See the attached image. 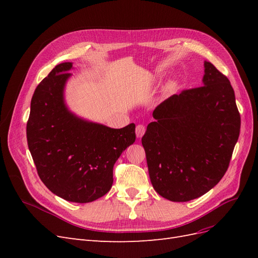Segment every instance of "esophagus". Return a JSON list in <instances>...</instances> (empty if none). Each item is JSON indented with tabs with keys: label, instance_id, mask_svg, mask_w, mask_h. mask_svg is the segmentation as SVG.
I'll use <instances>...</instances> for the list:
<instances>
[{
	"label": "esophagus",
	"instance_id": "esophagus-1",
	"mask_svg": "<svg viewBox=\"0 0 258 258\" xmlns=\"http://www.w3.org/2000/svg\"><path fill=\"white\" fill-rule=\"evenodd\" d=\"M145 134V127L143 124H138L137 128H136V135L139 139H141Z\"/></svg>",
	"mask_w": 258,
	"mask_h": 258
}]
</instances>
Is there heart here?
Wrapping results in <instances>:
<instances>
[{
  "mask_svg": "<svg viewBox=\"0 0 258 258\" xmlns=\"http://www.w3.org/2000/svg\"><path fill=\"white\" fill-rule=\"evenodd\" d=\"M176 86H177V81L176 80H171L166 86V91H171L172 89H174Z\"/></svg>",
  "mask_w": 258,
  "mask_h": 258,
  "instance_id": "b5f03b06",
  "label": "heart"
}]
</instances>
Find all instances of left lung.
<instances>
[{"label":"left lung","mask_w":258,"mask_h":258,"mask_svg":"<svg viewBox=\"0 0 258 258\" xmlns=\"http://www.w3.org/2000/svg\"><path fill=\"white\" fill-rule=\"evenodd\" d=\"M202 86L163 101L153 112L142 145L154 189L185 202L201 197L227 171L240 134L229 80L205 61Z\"/></svg>","instance_id":"obj_1"}]
</instances>
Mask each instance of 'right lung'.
I'll return each instance as SVG.
<instances>
[{
  "instance_id": "right-lung-1",
  "label": "right lung",
  "mask_w": 258,
  "mask_h": 258,
  "mask_svg": "<svg viewBox=\"0 0 258 258\" xmlns=\"http://www.w3.org/2000/svg\"><path fill=\"white\" fill-rule=\"evenodd\" d=\"M72 62L38 84L27 123L28 146L42 182L67 201L87 204L111 189L113 167L136 141V124L114 129L77 116L66 102Z\"/></svg>"
}]
</instances>
